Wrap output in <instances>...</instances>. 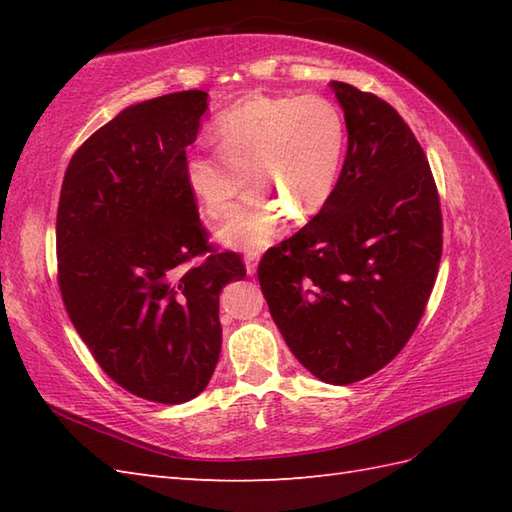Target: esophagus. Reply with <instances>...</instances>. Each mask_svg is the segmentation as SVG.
Here are the masks:
<instances>
[{
	"mask_svg": "<svg viewBox=\"0 0 512 512\" xmlns=\"http://www.w3.org/2000/svg\"><path fill=\"white\" fill-rule=\"evenodd\" d=\"M259 250L257 248H250V250H246V255H244V259H246V273L248 275H255L257 273V262H259Z\"/></svg>",
	"mask_w": 512,
	"mask_h": 512,
	"instance_id": "1",
	"label": "esophagus"
}]
</instances>
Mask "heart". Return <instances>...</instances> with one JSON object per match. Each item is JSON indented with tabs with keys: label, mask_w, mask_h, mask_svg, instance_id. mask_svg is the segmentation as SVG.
Segmentation results:
<instances>
[{
	"label": "heart",
	"mask_w": 512,
	"mask_h": 512,
	"mask_svg": "<svg viewBox=\"0 0 512 512\" xmlns=\"http://www.w3.org/2000/svg\"><path fill=\"white\" fill-rule=\"evenodd\" d=\"M213 134L220 149H195L184 160V178L202 211L213 220L231 215L248 173L257 189L222 228L226 244L264 246L284 213L303 222L328 204L345 121L325 96H248L215 118Z\"/></svg>",
	"instance_id": "1"
}]
</instances>
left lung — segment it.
I'll list each match as a JSON object with an SVG mask.
<instances>
[{
    "label": "left lung",
    "mask_w": 512,
    "mask_h": 512,
    "mask_svg": "<svg viewBox=\"0 0 512 512\" xmlns=\"http://www.w3.org/2000/svg\"><path fill=\"white\" fill-rule=\"evenodd\" d=\"M347 154L328 204L257 268L270 314L299 363L350 385L394 361L427 308L442 257L438 187L387 101L332 81Z\"/></svg>",
    "instance_id": "left-lung-1"
}]
</instances>
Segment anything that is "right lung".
Returning a JSON list of instances; mask_svg holds the SVG:
<instances>
[{"mask_svg": "<svg viewBox=\"0 0 512 512\" xmlns=\"http://www.w3.org/2000/svg\"><path fill=\"white\" fill-rule=\"evenodd\" d=\"M206 92L127 107L74 151L57 209V281L74 330L129 394L162 405L209 385L220 292L246 277L209 244L184 178Z\"/></svg>", "mask_w": 512, "mask_h": 512, "instance_id": "obj_1", "label": "right lung"}]
</instances>
